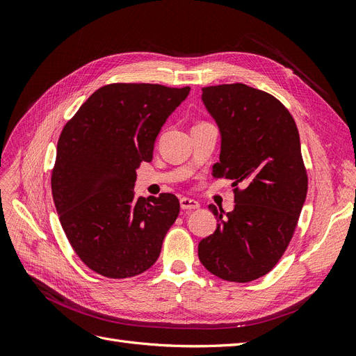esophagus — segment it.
<instances>
[{
  "mask_svg": "<svg viewBox=\"0 0 356 356\" xmlns=\"http://www.w3.org/2000/svg\"><path fill=\"white\" fill-rule=\"evenodd\" d=\"M179 204H181V209L184 211H190V209H197L200 207V203L195 199H190V197H182L179 200Z\"/></svg>",
  "mask_w": 356,
  "mask_h": 356,
  "instance_id": "obj_1",
  "label": "esophagus"
}]
</instances>
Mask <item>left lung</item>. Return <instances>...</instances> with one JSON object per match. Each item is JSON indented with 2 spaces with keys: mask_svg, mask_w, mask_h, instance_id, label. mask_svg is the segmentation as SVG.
<instances>
[{
  "mask_svg": "<svg viewBox=\"0 0 356 356\" xmlns=\"http://www.w3.org/2000/svg\"><path fill=\"white\" fill-rule=\"evenodd\" d=\"M202 101L221 134L215 178L232 179L234 209L209 204L217 230L199 243L212 275L251 282L281 260L307 195V174L293 115L270 93L242 83L209 86Z\"/></svg>",
  "mask_w": 356,
  "mask_h": 356,
  "instance_id": "left-lung-1",
  "label": "left lung"
}]
</instances>
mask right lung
Wrapping results in <instances>:
<instances>
[{"mask_svg": "<svg viewBox=\"0 0 356 356\" xmlns=\"http://www.w3.org/2000/svg\"><path fill=\"white\" fill-rule=\"evenodd\" d=\"M188 93L161 84H106L62 129L53 200L72 250L93 272L132 277L159 258L179 200L170 193L136 197V168L152 161L161 126Z\"/></svg>", "mask_w": 356, "mask_h": 356, "instance_id": "right-lung-1", "label": "right lung"}]
</instances>
